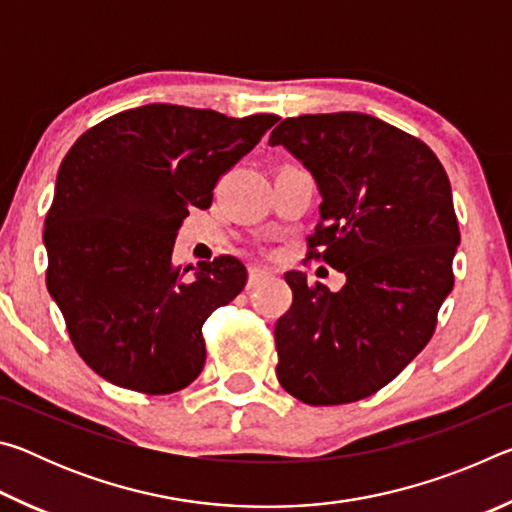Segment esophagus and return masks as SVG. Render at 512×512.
<instances>
[{
	"mask_svg": "<svg viewBox=\"0 0 512 512\" xmlns=\"http://www.w3.org/2000/svg\"><path fill=\"white\" fill-rule=\"evenodd\" d=\"M266 275H268V273L264 271V268H257V266L250 268V277H248V289H255L259 282L266 280Z\"/></svg>",
	"mask_w": 512,
	"mask_h": 512,
	"instance_id": "obj_1",
	"label": "esophagus"
}]
</instances>
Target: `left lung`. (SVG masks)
<instances>
[{
  "label": "left lung",
  "mask_w": 512,
  "mask_h": 512,
  "mask_svg": "<svg viewBox=\"0 0 512 512\" xmlns=\"http://www.w3.org/2000/svg\"><path fill=\"white\" fill-rule=\"evenodd\" d=\"M268 144L314 176L323 203L309 255L345 273L336 293L284 275L293 302L275 323L277 379L311 406L363 400L418 357L452 293L449 178L418 137L363 112L289 117Z\"/></svg>",
  "instance_id": "1"
}]
</instances>
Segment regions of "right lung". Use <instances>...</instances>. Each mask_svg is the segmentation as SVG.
Listing matches in <instances>:
<instances>
[{
    "label": "right lung",
    "mask_w": 512,
    "mask_h": 512,
    "mask_svg": "<svg viewBox=\"0 0 512 512\" xmlns=\"http://www.w3.org/2000/svg\"><path fill=\"white\" fill-rule=\"evenodd\" d=\"M277 119L149 103L67 151L45 219L47 289L76 352L110 384L169 395L201 375L203 323L248 271L230 255L176 266L173 246L189 207L207 210L216 180Z\"/></svg>",
    "instance_id": "1"
}]
</instances>
